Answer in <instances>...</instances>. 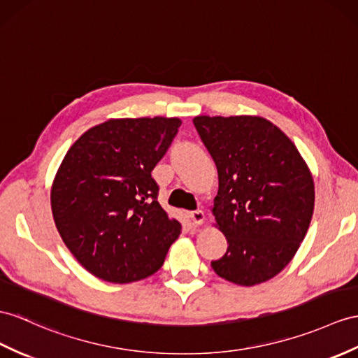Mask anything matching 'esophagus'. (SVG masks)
<instances>
[{"label": "esophagus", "mask_w": 358, "mask_h": 358, "mask_svg": "<svg viewBox=\"0 0 358 358\" xmlns=\"http://www.w3.org/2000/svg\"><path fill=\"white\" fill-rule=\"evenodd\" d=\"M189 219L193 220V223L196 226H200V224H203V222H205V214H203V211H191Z\"/></svg>", "instance_id": "obj_1"}]
</instances>
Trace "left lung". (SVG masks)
<instances>
[{
    "label": "left lung",
    "mask_w": 358,
    "mask_h": 358,
    "mask_svg": "<svg viewBox=\"0 0 358 358\" xmlns=\"http://www.w3.org/2000/svg\"><path fill=\"white\" fill-rule=\"evenodd\" d=\"M219 173L211 213L228 250L211 266L223 280L252 287L284 270L307 235L315 180L299 150L257 115L194 117Z\"/></svg>",
    "instance_id": "obj_1"
}]
</instances>
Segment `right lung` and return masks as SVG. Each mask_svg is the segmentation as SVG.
I'll use <instances>...</instances> for the list:
<instances>
[{
	"label": "right lung",
	"instance_id": "add662e5",
	"mask_svg": "<svg viewBox=\"0 0 358 358\" xmlns=\"http://www.w3.org/2000/svg\"><path fill=\"white\" fill-rule=\"evenodd\" d=\"M179 118H110L69 147L51 185V211L69 252L103 281L127 284L158 272L180 235L164 211L152 170Z\"/></svg>",
	"mask_w": 358,
	"mask_h": 358
}]
</instances>
